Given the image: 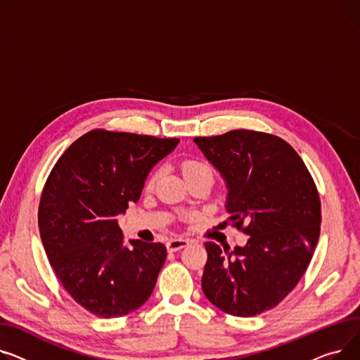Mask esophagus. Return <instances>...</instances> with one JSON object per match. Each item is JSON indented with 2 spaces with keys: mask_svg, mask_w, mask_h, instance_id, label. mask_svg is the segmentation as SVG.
<instances>
[{
  "mask_svg": "<svg viewBox=\"0 0 360 360\" xmlns=\"http://www.w3.org/2000/svg\"><path fill=\"white\" fill-rule=\"evenodd\" d=\"M188 240H184V238H173L167 243V250L168 251H177V250H181L184 248L186 245H188Z\"/></svg>",
  "mask_w": 360,
  "mask_h": 360,
  "instance_id": "1",
  "label": "esophagus"
}]
</instances>
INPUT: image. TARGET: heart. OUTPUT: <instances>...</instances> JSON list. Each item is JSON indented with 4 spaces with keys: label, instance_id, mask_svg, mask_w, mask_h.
I'll return each instance as SVG.
<instances>
[{
    "label": "heart",
    "instance_id": "heart-1",
    "mask_svg": "<svg viewBox=\"0 0 360 360\" xmlns=\"http://www.w3.org/2000/svg\"><path fill=\"white\" fill-rule=\"evenodd\" d=\"M181 168H183V173H184L186 177L193 176V174H196V173H202V172H212V170H210V167H209L206 162L199 161V160H193V158L184 160V161L181 162ZM157 177H158V173L155 172V173L150 177V181H148V184L153 186V184L155 183Z\"/></svg>",
    "mask_w": 360,
    "mask_h": 360
}]
</instances>
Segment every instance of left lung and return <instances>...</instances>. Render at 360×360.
Wrapping results in <instances>:
<instances>
[{
	"label": "left lung",
	"instance_id": "left-lung-1",
	"mask_svg": "<svg viewBox=\"0 0 360 360\" xmlns=\"http://www.w3.org/2000/svg\"><path fill=\"white\" fill-rule=\"evenodd\" d=\"M195 142L228 186L226 224L244 247L205 243L206 298L226 314L255 316L298 285L320 237L321 200L302 158L282 138L237 129Z\"/></svg>",
	"mask_w": 360,
	"mask_h": 360
}]
</instances>
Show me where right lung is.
Wrapping results in <instances>:
<instances>
[{
    "instance_id": "1",
    "label": "right lung",
    "mask_w": 360,
    "mask_h": 360,
    "mask_svg": "<svg viewBox=\"0 0 360 360\" xmlns=\"http://www.w3.org/2000/svg\"><path fill=\"white\" fill-rule=\"evenodd\" d=\"M179 141L93 129L48 176L37 212L41 243L63 289L97 316H123L151 297L167 248L136 240L123 247L116 218L139 199L148 173Z\"/></svg>"
}]
</instances>
